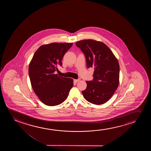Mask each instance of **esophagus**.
Segmentation results:
<instances>
[{
  "label": "esophagus",
  "mask_w": 151,
  "mask_h": 151,
  "mask_svg": "<svg viewBox=\"0 0 151 151\" xmlns=\"http://www.w3.org/2000/svg\"><path fill=\"white\" fill-rule=\"evenodd\" d=\"M80 81V79H74V82L75 83H77V82H78L79 81Z\"/></svg>",
  "instance_id": "1"
}]
</instances>
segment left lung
Instances as JSON below:
<instances>
[{
    "mask_svg": "<svg viewBox=\"0 0 151 151\" xmlns=\"http://www.w3.org/2000/svg\"><path fill=\"white\" fill-rule=\"evenodd\" d=\"M76 45L85 54L87 68L94 69L93 81H86L87 88L82 91L83 96L93 104L105 103L112 97L119 83L118 59L101 42L84 40L77 42Z\"/></svg>",
    "mask_w": 151,
    "mask_h": 151,
    "instance_id": "8db88e82",
    "label": "left lung"
}]
</instances>
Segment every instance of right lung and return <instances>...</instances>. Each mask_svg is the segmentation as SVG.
<instances>
[{"label":"right lung","instance_id":"1","mask_svg":"<svg viewBox=\"0 0 151 151\" xmlns=\"http://www.w3.org/2000/svg\"><path fill=\"white\" fill-rule=\"evenodd\" d=\"M73 43H52L41 46L29 63L31 86L40 100L49 106L58 105L68 96L73 79L56 74L64 54Z\"/></svg>","mask_w":151,"mask_h":151}]
</instances>
